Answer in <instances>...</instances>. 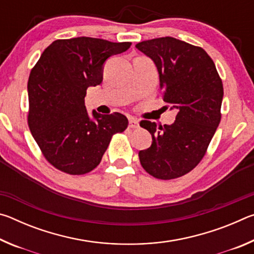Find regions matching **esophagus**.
<instances>
[{
  "label": "esophagus",
  "mask_w": 254,
  "mask_h": 254,
  "mask_svg": "<svg viewBox=\"0 0 254 254\" xmlns=\"http://www.w3.org/2000/svg\"><path fill=\"white\" fill-rule=\"evenodd\" d=\"M128 127L131 128H139V120L134 119V118H131L130 121H128Z\"/></svg>",
  "instance_id": "34e87169"
}]
</instances>
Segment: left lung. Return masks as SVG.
<instances>
[{
  "mask_svg": "<svg viewBox=\"0 0 254 254\" xmlns=\"http://www.w3.org/2000/svg\"><path fill=\"white\" fill-rule=\"evenodd\" d=\"M135 47L156 64L162 100L177 110L171 126L140 122L152 135L151 147L139 152L141 166L154 178H179L204 158L221 122L222 79L213 59L200 47L171 37Z\"/></svg>",
  "mask_w": 254,
  "mask_h": 254,
  "instance_id": "obj_1",
  "label": "left lung"
}]
</instances>
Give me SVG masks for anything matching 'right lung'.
Here are the masks:
<instances>
[{"label":"right lung","instance_id":"obj_1","mask_svg":"<svg viewBox=\"0 0 254 254\" xmlns=\"http://www.w3.org/2000/svg\"><path fill=\"white\" fill-rule=\"evenodd\" d=\"M131 42L78 37L58 39L47 47L28 80V124L51 166L69 175H85L100 165L115 133L128 121L114 112L102 115L86 111L89 86L102 83L103 65L127 51Z\"/></svg>","mask_w":254,"mask_h":254}]
</instances>
